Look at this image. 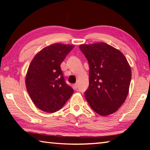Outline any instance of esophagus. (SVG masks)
I'll use <instances>...</instances> for the list:
<instances>
[{
  "label": "esophagus",
  "instance_id": "1",
  "mask_svg": "<svg viewBox=\"0 0 150 150\" xmlns=\"http://www.w3.org/2000/svg\"><path fill=\"white\" fill-rule=\"evenodd\" d=\"M73 88H74L75 89H77V83H75V84L73 85Z\"/></svg>",
  "mask_w": 150,
  "mask_h": 150
}]
</instances>
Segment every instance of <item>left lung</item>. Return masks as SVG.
Returning a JSON list of instances; mask_svg holds the SVG:
<instances>
[{
	"label": "left lung",
	"instance_id": "obj_1",
	"mask_svg": "<svg viewBox=\"0 0 150 150\" xmlns=\"http://www.w3.org/2000/svg\"><path fill=\"white\" fill-rule=\"evenodd\" d=\"M89 64V86L85 96L93 110L106 116L117 111L130 87L132 71L120 51L104 42L81 44Z\"/></svg>",
	"mask_w": 150,
	"mask_h": 150
}]
</instances>
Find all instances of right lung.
Segmentation results:
<instances>
[{
    "label": "right lung",
    "mask_w": 150,
    "mask_h": 150,
    "mask_svg": "<svg viewBox=\"0 0 150 150\" xmlns=\"http://www.w3.org/2000/svg\"><path fill=\"white\" fill-rule=\"evenodd\" d=\"M75 46L54 44L43 48L32 60L26 75V87L32 102L45 112H55L73 95L65 82L61 63Z\"/></svg>",
    "instance_id": "add662e5"
}]
</instances>
